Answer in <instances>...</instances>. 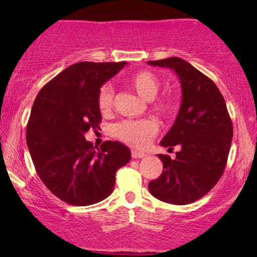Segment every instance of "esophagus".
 I'll return each instance as SVG.
<instances>
[{"label": "esophagus", "mask_w": 257, "mask_h": 257, "mask_svg": "<svg viewBox=\"0 0 257 257\" xmlns=\"http://www.w3.org/2000/svg\"><path fill=\"white\" fill-rule=\"evenodd\" d=\"M132 157L133 158H144V157H146V153L139 152V151H132Z\"/></svg>", "instance_id": "1"}]
</instances>
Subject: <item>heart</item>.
Masks as SVG:
<instances>
[{
    "label": "heart",
    "instance_id": "heart-1",
    "mask_svg": "<svg viewBox=\"0 0 257 257\" xmlns=\"http://www.w3.org/2000/svg\"><path fill=\"white\" fill-rule=\"evenodd\" d=\"M128 84L145 100H152L158 93L159 81L151 71L143 70L133 73L128 78ZM113 106V89L110 84L100 88L98 94V107L101 113H110ZM178 104L172 98H163L152 101V110L164 118L174 116ZM158 133V123L151 118L139 120H123L114 126V135L126 145L135 149H144L151 143Z\"/></svg>",
    "mask_w": 257,
    "mask_h": 257
}]
</instances>
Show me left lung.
Here are the masks:
<instances>
[{"label":"left lung","instance_id":"obj_1","mask_svg":"<svg viewBox=\"0 0 257 257\" xmlns=\"http://www.w3.org/2000/svg\"><path fill=\"white\" fill-rule=\"evenodd\" d=\"M147 63L174 70L182 90L178 117L161 141L169 150H181L175 159L158 155L163 172L150 182L149 190L162 202L190 204L205 196L222 176L233 137L231 117L216 84L184 59Z\"/></svg>","mask_w":257,"mask_h":257}]
</instances>
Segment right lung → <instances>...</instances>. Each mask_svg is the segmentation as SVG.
<instances>
[{
	"label": "right lung",
	"instance_id": "right-lung-1",
	"mask_svg": "<svg viewBox=\"0 0 257 257\" xmlns=\"http://www.w3.org/2000/svg\"><path fill=\"white\" fill-rule=\"evenodd\" d=\"M125 64H73L44 85L32 105L29 151L40 179L65 203L85 206L107 198L116 172L131 161V150L118 141H105L95 150L84 138L101 122L100 88Z\"/></svg>",
	"mask_w": 257,
	"mask_h": 257
}]
</instances>
